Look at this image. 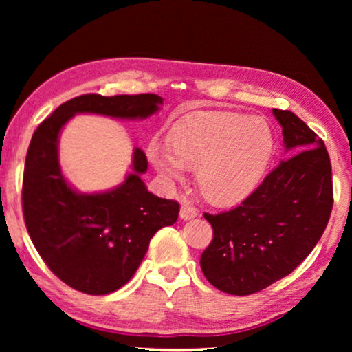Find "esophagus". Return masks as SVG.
Listing matches in <instances>:
<instances>
[{
  "label": "esophagus",
  "instance_id": "34e87169",
  "mask_svg": "<svg viewBox=\"0 0 352 352\" xmlns=\"http://www.w3.org/2000/svg\"><path fill=\"white\" fill-rule=\"evenodd\" d=\"M199 216V210L195 208V206H192L190 204H187L184 201L181 206V211H179V218L184 219V221H189V219H194Z\"/></svg>",
  "mask_w": 352,
  "mask_h": 352
}]
</instances>
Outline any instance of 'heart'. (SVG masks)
I'll return each instance as SVG.
<instances>
[{
  "instance_id": "obj_1",
  "label": "heart",
  "mask_w": 352,
  "mask_h": 352,
  "mask_svg": "<svg viewBox=\"0 0 352 352\" xmlns=\"http://www.w3.org/2000/svg\"><path fill=\"white\" fill-rule=\"evenodd\" d=\"M274 151V134L259 117L204 112L179 124L170 141H152L147 157L168 184L197 170L205 199L230 205L247 199L261 181Z\"/></svg>"
}]
</instances>
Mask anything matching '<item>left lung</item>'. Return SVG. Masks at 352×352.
<instances>
[{"label": "left lung", "instance_id": "8db88e82", "mask_svg": "<svg viewBox=\"0 0 352 352\" xmlns=\"http://www.w3.org/2000/svg\"><path fill=\"white\" fill-rule=\"evenodd\" d=\"M285 155L237 208L205 213L213 240L201 253L206 280L229 295H252L295 271L319 242L333 206L325 144L290 110L272 109Z\"/></svg>", "mask_w": 352, "mask_h": 352}]
</instances>
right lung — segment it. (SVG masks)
Listing matches in <instances>:
<instances>
[{
    "instance_id": "add662e5",
    "label": "right lung",
    "mask_w": 352,
    "mask_h": 352,
    "mask_svg": "<svg viewBox=\"0 0 352 352\" xmlns=\"http://www.w3.org/2000/svg\"><path fill=\"white\" fill-rule=\"evenodd\" d=\"M162 104L157 94H83L59 105L33 133L23 171V219L43 261L75 290L109 295L123 287L138 271L157 230L176 223L179 204L147 190L141 179L147 158L138 147L122 184L81 194L62 175V129L78 113L146 120Z\"/></svg>"
}]
</instances>
